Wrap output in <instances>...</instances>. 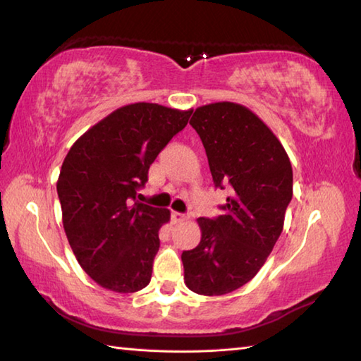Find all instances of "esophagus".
Returning a JSON list of instances; mask_svg holds the SVG:
<instances>
[{
    "mask_svg": "<svg viewBox=\"0 0 361 361\" xmlns=\"http://www.w3.org/2000/svg\"><path fill=\"white\" fill-rule=\"evenodd\" d=\"M188 219H189V214H186V213H176V212L172 213V222H173V224H180V222H185Z\"/></svg>",
    "mask_w": 361,
    "mask_h": 361,
    "instance_id": "34e87169",
    "label": "esophagus"
}]
</instances>
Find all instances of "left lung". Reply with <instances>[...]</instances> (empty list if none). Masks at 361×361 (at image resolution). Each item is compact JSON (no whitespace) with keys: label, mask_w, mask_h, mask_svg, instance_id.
Segmentation results:
<instances>
[{"label":"left lung","mask_w":361,"mask_h":361,"mask_svg":"<svg viewBox=\"0 0 361 361\" xmlns=\"http://www.w3.org/2000/svg\"><path fill=\"white\" fill-rule=\"evenodd\" d=\"M189 124L205 148L216 188L228 197L216 218H199V246L183 251L185 283L226 295L249 283L283 232L293 175L284 147L251 110L233 102L195 109Z\"/></svg>","instance_id":"obj_1"}]
</instances>
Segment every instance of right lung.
<instances>
[{
	"instance_id": "1",
	"label": "right lung",
	"mask_w": 361,
	"mask_h": 361,
	"mask_svg": "<svg viewBox=\"0 0 361 361\" xmlns=\"http://www.w3.org/2000/svg\"><path fill=\"white\" fill-rule=\"evenodd\" d=\"M191 114L129 104L88 129L64 158L56 183L64 232L78 264L104 289L133 293L152 279L170 212L140 203L137 191Z\"/></svg>"
}]
</instances>
